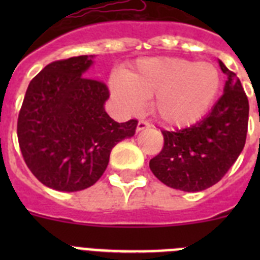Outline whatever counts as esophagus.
I'll return each instance as SVG.
<instances>
[{"mask_svg": "<svg viewBox=\"0 0 260 260\" xmlns=\"http://www.w3.org/2000/svg\"><path fill=\"white\" fill-rule=\"evenodd\" d=\"M150 127V123L146 122V121H139L137 125V132H142V130H144V128H148Z\"/></svg>", "mask_w": 260, "mask_h": 260, "instance_id": "34e87169", "label": "esophagus"}]
</instances>
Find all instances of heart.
<instances>
[{
  "instance_id": "obj_1",
  "label": "heart",
  "mask_w": 260,
  "mask_h": 260,
  "mask_svg": "<svg viewBox=\"0 0 260 260\" xmlns=\"http://www.w3.org/2000/svg\"><path fill=\"white\" fill-rule=\"evenodd\" d=\"M221 87L219 69L211 62L177 57L143 58L113 77L110 88L123 113L137 114L152 100V110L162 123L185 127L201 121L215 103Z\"/></svg>"
}]
</instances>
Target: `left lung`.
<instances>
[{
	"label": "left lung",
	"instance_id": "8db88e82",
	"mask_svg": "<svg viewBox=\"0 0 260 260\" xmlns=\"http://www.w3.org/2000/svg\"><path fill=\"white\" fill-rule=\"evenodd\" d=\"M226 75L224 93L207 116L190 127L161 130L164 147L150 160L157 180L182 191H202L219 182L242 152L249 100L240 79L219 59Z\"/></svg>",
	"mask_w": 260,
	"mask_h": 260
}]
</instances>
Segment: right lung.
Instances as JSON below:
<instances>
[{
    "label": "right lung",
    "mask_w": 260,
    "mask_h": 260,
    "mask_svg": "<svg viewBox=\"0 0 260 260\" xmlns=\"http://www.w3.org/2000/svg\"><path fill=\"white\" fill-rule=\"evenodd\" d=\"M95 56L54 61L29 82L18 117L27 167L58 191L84 190L103 176L110 151L135 134L138 121L118 123L104 109L109 89L86 78Z\"/></svg>",
    "instance_id": "1"
}]
</instances>
